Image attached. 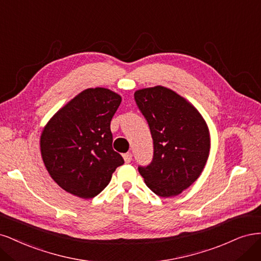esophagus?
I'll return each mask as SVG.
<instances>
[{
	"mask_svg": "<svg viewBox=\"0 0 261 261\" xmlns=\"http://www.w3.org/2000/svg\"><path fill=\"white\" fill-rule=\"evenodd\" d=\"M122 156H123V159H124L125 163H127V164L131 163V161H132V154L131 153H125Z\"/></svg>",
	"mask_w": 261,
	"mask_h": 261,
	"instance_id": "obj_1",
	"label": "esophagus"
}]
</instances>
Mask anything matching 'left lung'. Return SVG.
<instances>
[{"label": "left lung", "instance_id": "8db88e82", "mask_svg": "<svg viewBox=\"0 0 261 261\" xmlns=\"http://www.w3.org/2000/svg\"><path fill=\"white\" fill-rule=\"evenodd\" d=\"M134 98L154 143L152 163L139 167V172L156 195H179L204 170L210 150L208 125L194 105L168 88L141 89Z\"/></svg>", "mask_w": 261, "mask_h": 261}]
</instances>
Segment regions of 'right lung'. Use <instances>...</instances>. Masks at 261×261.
<instances>
[{"label":"right lung","mask_w":261,"mask_h":261,"mask_svg":"<svg viewBox=\"0 0 261 261\" xmlns=\"http://www.w3.org/2000/svg\"><path fill=\"white\" fill-rule=\"evenodd\" d=\"M121 96L90 88L64 105L45 124L40 149L51 178L66 192L93 198L111 182L123 158L113 149L111 121Z\"/></svg>","instance_id":"obj_1"}]
</instances>
